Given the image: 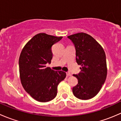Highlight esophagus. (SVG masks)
I'll return each instance as SVG.
<instances>
[{"label":"esophagus","instance_id":"obj_1","mask_svg":"<svg viewBox=\"0 0 121 121\" xmlns=\"http://www.w3.org/2000/svg\"><path fill=\"white\" fill-rule=\"evenodd\" d=\"M66 74H67V76H71V75L72 74H71L70 73H69V72H67V73H66Z\"/></svg>","mask_w":121,"mask_h":121}]
</instances>
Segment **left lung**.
Here are the masks:
<instances>
[{"mask_svg":"<svg viewBox=\"0 0 121 121\" xmlns=\"http://www.w3.org/2000/svg\"><path fill=\"white\" fill-rule=\"evenodd\" d=\"M76 50V61L81 71L73 76L78 84L73 88L74 96L86 100L94 97L102 88L107 75L106 56L102 46L92 36L78 33L68 36Z\"/></svg>","mask_w":121,"mask_h":121,"instance_id":"left-lung-1","label":"left lung"}]
</instances>
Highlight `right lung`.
Here are the masks:
<instances>
[{
    "label": "right lung",
    "mask_w": 121,
    "mask_h": 121,
    "mask_svg": "<svg viewBox=\"0 0 121 121\" xmlns=\"http://www.w3.org/2000/svg\"><path fill=\"white\" fill-rule=\"evenodd\" d=\"M63 37L44 33L35 35L24 46L19 57V73L25 91L36 101L46 102L57 95V86L66 73L46 67L53 58L52 47Z\"/></svg>",
    "instance_id": "obj_1"
}]
</instances>
